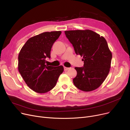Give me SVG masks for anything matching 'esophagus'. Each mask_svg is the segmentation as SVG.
I'll list each match as a JSON object with an SVG mask.
<instances>
[{"label":"esophagus","instance_id":"1","mask_svg":"<svg viewBox=\"0 0 130 130\" xmlns=\"http://www.w3.org/2000/svg\"><path fill=\"white\" fill-rule=\"evenodd\" d=\"M69 69H70V68H67V67H64V71H67V70H68Z\"/></svg>","mask_w":130,"mask_h":130}]
</instances>
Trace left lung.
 <instances>
[{"mask_svg": "<svg viewBox=\"0 0 130 130\" xmlns=\"http://www.w3.org/2000/svg\"><path fill=\"white\" fill-rule=\"evenodd\" d=\"M67 38L76 54L83 57L84 67H75L73 79L76 87L84 91L96 89L103 84L110 70L112 54L103 36L90 29L66 30Z\"/></svg>", "mask_w": 130, "mask_h": 130, "instance_id": "left-lung-1", "label": "left lung"}]
</instances>
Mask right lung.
Masks as SVG:
<instances>
[{
    "label": "right lung",
    "mask_w": 130,
    "mask_h": 130,
    "mask_svg": "<svg viewBox=\"0 0 130 130\" xmlns=\"http://www.w3.org/2000/svg\"><path fill=\"white\" fill-rule=\"evenodd\" d=\"M61 31L44 32L29 39L18 55V69L29 88L38 93L52 89L64 70L63 67L48 66L45 58H50L52 46Z\"/></svg>",
    "instance_id": "add662e5"
}]
</instances>
